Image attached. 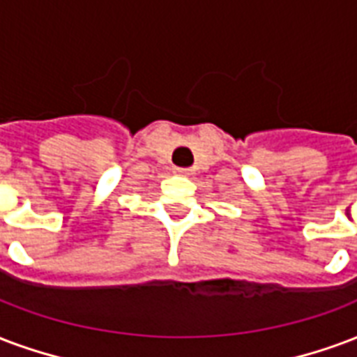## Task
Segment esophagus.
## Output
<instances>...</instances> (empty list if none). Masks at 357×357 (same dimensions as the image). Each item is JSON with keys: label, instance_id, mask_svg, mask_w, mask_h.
<instances>
[{"label": "esophagus", "instance_id": "1", "mask_svg": "<svg viewBox=\"0 0 357 357\" xmlns=\"http://www.w3.org/2000/svg\"><path fill=\"white\" fill-rule=\"evenodd\" d=\"M176 174H179V176H189L191 170L189 168H176Z\"/></svg>", "mask_w": 357, "mask_h": 357}]
</instances>
